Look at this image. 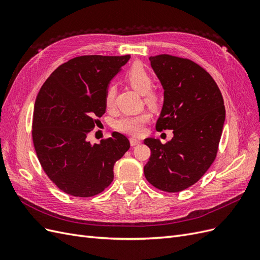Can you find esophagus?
<instances>
[{"label": "esophagus", "instance_id": "1", "mask_svg": "<svg viewBox=\"0 0 260 260\" xmlns=\"http://www.w3.org/2000/svg\"><path fill=\"white\" fill-rule=\"evenodd\" d=\"M141 142L139 140H137V139H135V138H131L130 139V144H131V146H136V145H138V144H140Z\"/></svg>", "mask_w": 260, "mask_h": 260}]
</instances>
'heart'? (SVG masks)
Returning a JSON list of instances; mask_svg holds the SVG:
<instances>
[{
  "mask_svg": "<svg viewBox=\"0 0 260 260\" xmlns=\"http://www.w3.org/2000/svg\"><path fill=\"white\" fill-rule=\"evenodd\" d=\"M127 81L133 89L141 94H144V100L149 106H156L159 101V96L155 91L151 90L153 86V78L142 64H135L128 70ZM116 89L114 85H109L105 94V104L107 107H112L115 101ZM151 119L148 113H142L135 116L122 117L116 123L117 129L130 136L138 137L144 130V124Z\"/></svg>",
  "mask_w": 260,
  "mask_h": 260,
  "instance_id": "1",
  "label": "heart"
}]
</instances>
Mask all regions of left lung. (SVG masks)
Instances as JSON below:
<instances>
[{"mask_svg": "<svg viewBox=\"0 0 260 260\" xmlns=\"http://www.w3.org/2000/svg\"><path fill=\"white\" fill-rule=\"evenodd\" d=\"M164 89L156 129L172 130L166 144L147 138L151 157L146 180L158 190L175 193L190 187L214 162L225 119L223 99L211 76L196 62L168 54L149 57Z\"/></svg>", "mask_w": 260, "mask_h": 260, "instance_id": "obj_1", "label": "left lung"}]
</instances>
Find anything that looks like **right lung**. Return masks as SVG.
I'll list each match as a JSON object with an SVG mask.
<instances>
[{"instance_id": "right-lung-1", "label": "right lung", "mask_w": 260, "mask_h": 260, "mask_svg": "<svg viewBox=\"0 0 260 260\" xmlns=\"http://www.w3.org/2000/svg\"><path fill=\"white\" fill-rule=\"evenodd\" d=\"M130 59L85 55L57 67L39 91L32 140L44 172L59 190L90 198L113 182L114 165L130 147L119 132L100 144L86 141L106 111L108 84Z\"/></svg>"}]
</instances>
